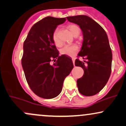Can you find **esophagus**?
<instances>
[{
	"mask_svg": "<svg viewBox=\"0 0 126 126\" xmlns=\"http://www.w3.org/2000/svg\"><path fill=\"white\" fill-rule=\"evenodd\" d=\"M72 63H73L74 65L75 66V58H72Z\"/></svg>",
	"mask_w": 126,
	"mask_h": 126,
	"instance_id": "1",
	"label": "esophagus"
}]
</instances>
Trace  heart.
<instances>
[{
	"mask_svg": "<svg viewBox=\"0 0 126 126\" xmlns=\"http://www.w3.org/2000/svg\"><path fill=\"white\" fill-rule=\"evenodd\" d=\"M68 29L70 31V32H71L74 35H75V34L78 33V32H80L79 27L75 25H69L68 26ZM58 29H56L54 31L52 35V39L55 44L56 45L60 46L62 44V42H61V41L58 38ZM78 49H79V48H78V45H77L76 44L66 45L61 49L60 53L62 55H65L69 56V57H73V56H74L76 54V53L77 52V51H78Z\"/></svg>",
	"mask_w": 126,
	"mask_h": 126,
	"instance_id": "1",
	"label": "heart"
}]
</instances>
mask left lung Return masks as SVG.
Returning a JSON list of instances; mask_svg holds the SVG:
<instances>
[{
  "label": "left lung",
  "mask_w": 126,
  "mask_h": 126,
  "mask_svg": "<svg viewBox=\"0 0 126 126\" xmlns=\"http://www.w3.org/2000/svg\"><path fill=\"white\" fill-rule=\"evenodd\" d=\"M69 22L79 25L83 34V42L75 65L84 69V75L77 81L78 91L85 96H92L104 88L111 72L112 52L104 29L85 15L68 16Z\"/></svg>",
  "instance_id": "1"
}]
</instances>
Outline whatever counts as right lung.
I'll return each instance as SVG.
<instances>
[{"instance_id":"obj_1","label":"right lung","mask_w":126,"mask_h":126,"mask_svg":"<svg viewBox=\"0 0 126 126\" xmlns=\"http://www.w3.org/2000/svg\"><path fill=\"white\" fill-rule=\"evenodd\" d=\"M65 20L63 17H44L33 25L23 43L22 65L25 78L32 91L41 98L58 95L74 67L71 59L59 56L52 39L58 25Z\"/></svg>"}]
</instances>
